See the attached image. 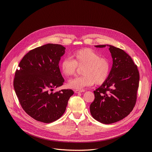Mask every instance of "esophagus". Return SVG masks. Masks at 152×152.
Here are the masks:
<instances>
[{"instance_id":"obj_1","label":"esophagus","mask_w":152,"mask_h":152,"mask_svg":"<svg viewBox=\"0 0 152 152\" xmlns=\"http://www.w3.org/2000/svg\"><path fill=\"white\" fill-rule=\"evenodd\" d=\"M83 92H85V90H75V93H83Z\"/></svg>"}]
</instances>
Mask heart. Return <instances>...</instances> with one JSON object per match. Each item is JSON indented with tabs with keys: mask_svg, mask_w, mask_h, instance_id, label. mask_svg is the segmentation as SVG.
<instances>
[{
	"mask_svg": "<svg viewBox=\"0 0 152 152\" xmlns=\"http://www.w3.org/2000/svg\"><path fill=\"white\" fill-rule=\"evenodd\" d=\"M72 57L65 58L61 62L62 73L67 76L73 75L77 66H84L82 76L75 77L68 81L70 88L80 90L96 84H102L107 79L110 72V64L106 58H100L94 50L83 49L75 52Z\"/></svg>",
	"mask_w": 152,
	"mask_h": 152,
	"instance_id": "b5f03b06",
	"label": "heart"
}]
</instances>
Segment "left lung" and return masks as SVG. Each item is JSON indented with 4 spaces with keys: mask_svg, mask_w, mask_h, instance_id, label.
I'll return each mask as SVG.
<instances>
[{
    "mask_svg": "<svg viewBox=\"0 0 152 152\" xmlns=\"http://www.w3.org/2000/svg\"><path fill=\"white\" fill-rule=\"evenodd\" d=\"M110 47L113 66L107 79L94 91V100L90 104L92 117L103 124L118 121L127 116L135 104L139 86L140 75L132 59L123 50L112 45Z\"/></svg>",
    "mask_w": 152,
    "mask_h": 152,
    "instance_id": "left-lung-1",
    "label": "left lung"
}]
</instances>
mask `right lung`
Returning <instances> with one entry per match:
<instances>
[{
    "instance_id": "right-lung-1",
    "label": "right lung",
    "mask_w": 152,
    "mask_h": 152,
    "mask_svg": "<svg viewBox=\"0 0 152 152\" xmlns=\"http://www.w3.org/2000/svg\"><path fill=\"white\" fill-rule=\"evenodd\" d=\"M65 48L49 44L30 50L19 63L14 88L23 110L34 119L49 123L59 119L66 111L72 90L52 92L63 85L59 68Z\"/></svg>"
}]
</instances>
